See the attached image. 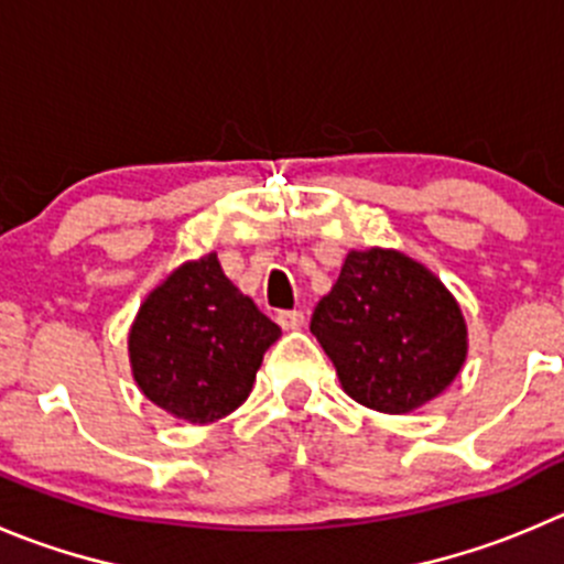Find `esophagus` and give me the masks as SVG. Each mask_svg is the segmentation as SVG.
<instances>
[{"mask_svg": "<svg viewBox=\"0 0 564 564\" xmlns=\"http://www.w3.org/2000/svg\"><path fill=\"white\" fill-rule=\"evenodd\" d=\"M276 324L282 326L285 332L299 329V326L304 324V313H302V310H282V313L276 315Z\"/></svg>", "mask_w": 564, "mask_h": 564, "instance_id": "1", "label": "esophagus"}]
</instances>
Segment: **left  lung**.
Returning a JSON list of instances; mask_svg holds the SVG:
<instances>
[{
  "label": "left lung",
  "mask_w": 564,
  "mask_h": 564,
  "mask_svg": "<svg viewBox=\"0 0 564 564\" xmlns=\"http://www.w3.org/2000/svg\"><path fill=\"white\" fill-rule=\"evenodd\" d=\"M310 332L343 390L390 415L443 393L468 357V326L457 299L426 265L395 249L348 251Z\"/></svg>",
  "instance_id": "obj_1"
}]
</instances>
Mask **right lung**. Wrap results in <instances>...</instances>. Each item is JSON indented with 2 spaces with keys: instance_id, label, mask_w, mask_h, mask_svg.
<instances>
[{
  "instance_id": "1",
  "label": "right lung",
  "mask_w": 564,
  "mask_h": 564,
  "mask_svg": "<svg viewBox=\"0 0 564 564\" xmlns=\"http://www.w3.org/2000/svg\"><path fill=\"white\" fill-rule=\"evenodd\" d=\"M282 329L221 271L216 254L182 262L154 288L130 329V366L152 404L213 423L251 393L262 354Z\"/></svg>"
}]
</instances>
